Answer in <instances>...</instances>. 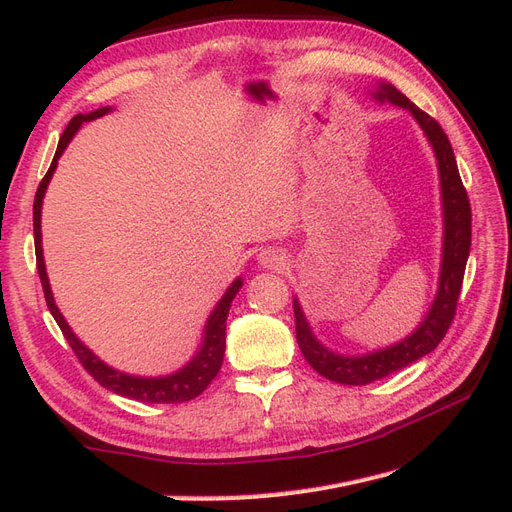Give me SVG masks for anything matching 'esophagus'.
Instances as JSON below:
<instances>
[{
	"label": "esophagus",
	"instance_id": "obj_1",
	"mask_svg": "<svg viewBox=\"0 0 512 512\" xmlns=\"http://www.w3.org/2000/svg\"><path fill=\"white\" fill-rule=\"evenodd\" d=\"M258 262L265 269H280L286 265V256L280 250H275V247H267V250L258 254Z\"/></svg>",
	"mask_w": 512,
	"mask_h": 512
}]
</instances>
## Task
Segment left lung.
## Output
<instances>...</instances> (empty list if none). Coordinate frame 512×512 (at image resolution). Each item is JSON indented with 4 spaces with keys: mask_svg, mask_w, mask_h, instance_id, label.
I'll return each instance as SVG.
<instances>
[{
    "mask_svg": "<svg viewBox=\"0 0 512 512\" xmlns=\"http://www.w3.org/2000/svg\"><path fill=\"white\" fill-rule=\"evenodd\" d=\"M371 96L380 104L391 102L410 111V115L425 132L433 153H436L444 213V243L436 299H433L429 312L423 318V322L418 324V329L389 348L367 352L361 356H346L324 348L312 333V329H309V322L299 305V299L294 297L292 309L294 322H297V342L305 361L312 365L320 376L352 386H363L391 376L395 371L404 369L421 359V356L429 354L442 342V337L446 335L455 318L457 299L463 284V273H466V262L470 256L472 241V211L468 192L461 183L451 141H448V136L440 128V123L436 119H431L427 113H423L421 108L410 102L391 83H378L374 91H371Z\"/></svg>",
    "mask_w": 512,
    "mask_h": 512,
    "instance_id": "obj_1",
    "label": "left lung"
}]
</instances>
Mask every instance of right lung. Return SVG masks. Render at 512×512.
Returning a JSON list of instances; mask_svg holds the SVG:
<instances>
[{"label": "right lung", "instance_id": "obj_1", "mask_svg": "<svg viewBox=\"0 0 512 512\" xmlns=\"http://www.w3.org/2000/svg\"><path fill=\"white\" fill-rule=\"evenodd\" d=\"M111 111H113L111 106H104V108H98V111H94V113H87V115L79 113V115H74L70 119L68 128L64 130V134H61V138H59V145H57V151H55V158L51 162V168L46 170L44 179L38 185V192H36V198H34V239H36L38 275H40V282H42L46 305H49L51 314H53L55 322L59 324L61 333H64V337L68 339V344L74 350V354L79 356L81 365L104 386V389L113 391L121 397L143 401V404H183V401H190V399L198 397L211 384V380L218 376V371H220L222 361H224V348H226L228 309H230L232 299L237 297L239 288L243 286L241 277H237V280L228 286V290L224 292V297L218 301V305H215V309H213L207 324H205L203 344H200L198 352L192 356V361L188 365H183L179 371H175V374L160 376V378L130 376V374H123V371H117L113 367H108L104 361H100L98 356L91 352L68 327L66 318L61 316L59 307L55 305L49 277H46L44 256H42V230H40L42 198H44V192H46V185H49V181L55 173V168H57V160L61 158V153H64V149L72 141V136L76 134V130H79L83 123L94 121V119H98L106 113H111Z\"/></svg>", "mask_w": 512, "mask_h": 512}]
</instances>
